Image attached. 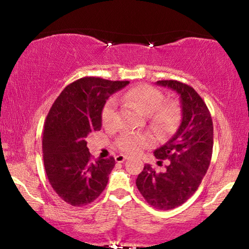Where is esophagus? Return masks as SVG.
I'll return each mask as SVG.
<instances>
[{
  "label": "esophagus",
  "mask_w": 249,
  "mask_h": 249,
  "mask_svg": "<svg viewBox=\"0 0 249 249\" xmlns=\"http://www.w3.org/2000/svg\"><path fill=\"white\" fill-rule=\"evenodd\" d=\"M126 160H127V156H125V155H116L115 156V161L116 162H123Z\"/></svg>",
  "instance_id": "34e87169"
}]
</instances>
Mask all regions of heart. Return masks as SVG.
<instances>
[{
  "instance_id": "heart-1",
  "label": "heart",
  "mask_w": 249,
  "mask_h": 249,
  "mask_svg": "<svg viewBox=\"0 0 249 249\" xmlns=\"http://www.w3.org/2000/svg\"><path fill=\"white\" fill-rule=\"evenodd\" d=\"M121 103L149 115L150 124L161 135H169L176 130L181 120V107L176 100H165L163 94L156 88L140 84L129 89L118 96ZM116 120V102L109 99L102 111V122L105 127H112ZM153 143L149 135L124 134L116 142L119 149L125 154H137Z\"/></svg>"
}]
</instances>
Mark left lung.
Returning <instances> with one entry per match:
<instances>
[{
	"mask_svg": "<svg viewBox=\"0 0 249 249\" xmlns=\"http://www.w3.org/2000/svg\"><path fill=\"white\" fill-rule=\"evenodd\" d=\"M156 84L178 94L182 122L172 138L154 151L157 160H169L166 170L157 173L145 165L136 185L153 208L168 211L192 197L208 171L213 153V122L203 99L190 86L177 80Z\"/></svg>",
	"mask_w": 249,
	"mask_h": 249,
	"instance_id": "obj_1",
	"label": "left lung"
}]
</instances>
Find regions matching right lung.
<instances>
[{
    "label": "right lung",
    "mask_w": 249,
    "mask_h": 249,
    "mask_svg": "<svg viewBox=\"0 0 249 249\" xmlns=\"http://www.w3.org/2000/svg\"><path fill=\"white\" fill-rule=\"evenodd\" d=\"M128 83L84 77L67 86L52 105L43 134L44 165L52 188L66 203L87 205L107 186L114 158L94 160L87 138L102 128L106 100Z\"/></svg>",
    "instance_id": "1"
}]
</instances>
